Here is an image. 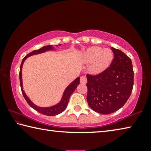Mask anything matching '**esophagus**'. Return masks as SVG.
Wrapping results in <instances>:
<instances>
[{
    "label": "esophagus",
    "instance_id": "esophagus-1",
    "mask_svg": "<svg viewBox=\"0 0 151 151\" xmlns=\"http://www.w3.org/2000/svg\"><path fill=\"white\" fill-rule=\"evenodd\" d=\"M80 82L82 84H86V77L85 76H82L80 78Z\"/></svg>",
    "mask_w": 151,
    "mask_h": 151
}]
</instances>
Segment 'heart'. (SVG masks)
<instances>
[{
	"mask_svg": "<svg viewBox=\"0 0 151 151\" xmlns=\"http://www.w3.org/2000/svg\"><path fill=\"white\" fill-rule=\"evenodd\" d=\"M81 59L85 64L91 63L89 70L92 73L98 74L103 72L111 65L113 54L109 48L103 49L99 47H93L83 53Z\"/></svg>",
	"mask_w": 151,
	"mask_h": 151,
	"instance_id": "b5f03b06",
	"label": "heart"
}]
</instances>
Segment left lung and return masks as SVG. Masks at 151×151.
I'll list each match as a JSON object with an SVG mask.
<instances>
[{
  "label": "left lung",
  "instance_id": "obj_1",
  "mask_svg": "<svg viewBox=\"0 0 151 151\" xmlns=\"http://www.w3.org/2000/svg\"><path fill=\"white\" fill-rule=\"evenodd\" d=\"M114 58L110 66L96 75L87 74L86 100L89 106L101 114H111L124 106L134 84L131 59L113 47Z\"/></svg>",
  "mask_w": 151,
  "mask_h": 151
}]
</instances>
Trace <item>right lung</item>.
<instances>
[{"instance_id":"obj_1","label":"right lung","mask_w":151,"mask_h":151,"mask_svg":"<svg viewBox=\"0 0 151 151\" xmlns=\"http://www.w3.org/2000/svg\"><path fill=\"white\" fill-rule=\"evenodd\" d=\"M54 49V48L52 47V46L51 45H48V46H45V47H43L41 48L38 50H33L32 52H30L29 54H28L26 57H25L22 60L21 65H20V72H19V78H20V88H21V91H22V93L23 94L24 98L25 99V100L27 102V103L29 104L30 106H31L32 108L35 109L37 112H40L42 114H45V115H47V116H55L57 114H58L61 113V112H63L66 109V106L68 105V101H69V99L70 96L72 93H73L76 88L77 87V86L79 85L80 83V78L78 77L77 78H76L75 81H74L70 85H68L67 86V88L65 89V92H64L62 100L59 103H58L57 104H56L55 106H50V107H47V108H43V107H40L38 106L37 105H35L34 103H32L31 101L28 98V96L26 95L24 91H23V88H22V65H23L24 61L25 59H27V58H28L30 56L34 55H37V54H40V53H42L45 52L47 50H52Z\"/></svg>"}]
</instances>
